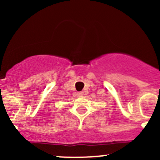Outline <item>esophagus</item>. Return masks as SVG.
I'll return each instance as SVG.
<instances>
[{"mask_svg": "<svg viewBox=\"0 0 160 160\" xmlns=\"http://www.w3.org/2000/svg\"><path fill=\"white\" fill-rule=\"evenodd\" d=\"M78 96H82V95H83V92H78Z\"/></svg>", "mask_w": 160, "mask_h": 160, "instance_id": "obj_1", "label": "esophagus"}]
</instances>
